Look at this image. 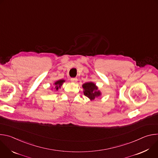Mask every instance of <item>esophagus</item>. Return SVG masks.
Returning a JSON list of instances; mask_svg holds the SVG:
<instances>
[{"instance_id":"obj_1","label":"esophagus","mask_w":158,"mask_h":158,"mask_svg":"<svg viewBox=\"0 0 158 158\" xmlns=\"http://www.w3.org/2000/svg\"><path fill=\"white\" fill-rule=\"evenodd\" d=\"M71 81L72 82L76 83V82H77V78H71Z\"/></svg>"}]
</instances>
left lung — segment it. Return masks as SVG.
<instances>
[{
    "label": "left lung",
    "instance_id": "obj_1",
    "mask_svg": "<svg viewBox=\"0 0 158 158\" xmlns=\"http://www.w3.org/2000/svg\"><path fill=\"white\" fill-rule=\"evenodd\" d=\"M82 87L84 89V94L91 100H94L101 95L98 87L92 82L84 83L82 85Z\"/></svg>",
    "mask_w": 158,
    "mask_h": 158
}]
</instances>
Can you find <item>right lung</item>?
Returning a JSON list of instances; mask_svg holds the SVG:
<instances>
[{
    "label": "right lung",
    "instance_id": "obj_1",
    "mask_svg": "<svg viewBox=\"0 0 158 158\" xmlns=\"http://www.w3.org/2000/svg\"><path fill=\"white\" fill-rule=\"evenodd\" d=\"M65 82V81L64 79H60V80H59L57 81H56L55 83H54V85H55V88L57 90L59 89V88L60 87V86L62 85V84Z\"/></svg>",
    "mask_w": 158,
    "mask_h": 158
}]
</instances>
